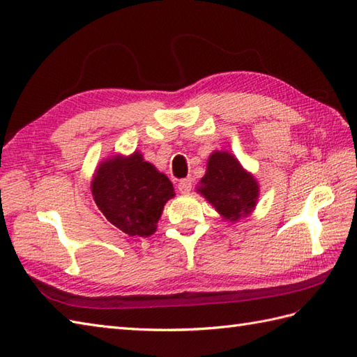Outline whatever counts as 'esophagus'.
<instances>
[{
    "instance_id": "34e87169",
    "label": "esophagus",
    "mask_w": 357,
    "mask_h": 357,
    "mask_svg": "<svg viewBox=\"0 0 357 357\" xmlns=\"http://www.w3.org/2000/svg\"><path fill=\"white\" fill-rule=\"evenodd\" d=\"M178 190H179V193H182V195L190 193V190H192V179H190V178L181 179L179 184H178Z\"/></svg>"
}]
</instances>
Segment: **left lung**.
I'll return each mask as SVG.
<instances>
[{"label":"left lung","instance_id":"1","mask_svg":"<svg viewBox=\"0 0 357 357\" xmlns=\"http://www.w3.org/2000/svg\"><path fill=\"white\" fill-rule=\"evenodd\" d=\"M196 192L216 208L223 220L234 223L255 210L260 185L233 153L214 151Z\"/></svg>","mask_w":357,"mask_h":357}]
</instances>
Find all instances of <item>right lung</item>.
I'll return each mask as SVG.
<instances>
[{"label":"right lung","mask_w":357,"mask_h":357,"mask_svg":"<svg viewBox=\"0 0 357 357\" xmlns=\"http://www.w3.org/2000/svg\"><path fill=\"white\" fill-rule=\"evenodd\" d=\"M91 192L107 222L132 237L152 236L165 202L175 197L170 179L138 151L112 155L98 164Z\"/></svg>","instance_id":"obj_1"}]
</instances>
